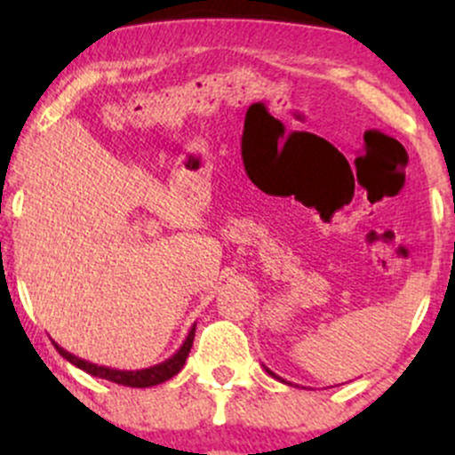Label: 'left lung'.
Listing matches in <instances>:
<instances>
[{"mask_svg":"<svg viewBox=\"0 0 455 455\" xmlns=\"http://www.w3.org/2000/svg\"><path fill=\"white\" fill-rule=\"evenodd\" d=\"M263 368H265V365H263ZM265 370H267V374H271V377H274V379H278V380H282V383H286V380H284V379H280V377H278V374H274V372H271V370H269V368H265Z\"/></svg>","mask_w":455,"mask_h":455,"instance_id":"obj_1","label":"left lung"}]
</instances>
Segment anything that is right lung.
I'll return each instance as SVG.
<instances>
[{"instance_id": "add662e5", "label": "right lung", "mask_w": 455, "mask_h": 455, "mask_svg": "<svg viewBox=\"0 0 455 455\" xmlns=\"http://www.w3.org/2000/svg\"><path fill=\"white\" fill-rule=\"evenodd\" d=\"M195 327L196 325H192L190 331H188L184 344H181L180 351H177L173 357H169L166 362H162L158 365H151V368H143V370L107 368V365H98V363L85 362V359H81V357H76V355L68 353L66 348H61L57 342H53V344H55L57 353H60L61 357L68 359V362H70L72 365H76V368L85 370V372L92 374V377L107 379V380H111V383L124 385V387H154V385H160V383H164V380L173 379L175 374L180 372L181 368H184L188 353H190L192 342H195Z\"/></svg>"}]
</instances>
